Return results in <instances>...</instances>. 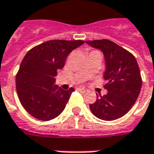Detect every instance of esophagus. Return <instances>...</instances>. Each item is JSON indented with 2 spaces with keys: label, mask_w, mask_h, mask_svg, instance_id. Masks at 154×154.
<instances>
[{
  "label": "esophagus",
  "mask_w": 154,
  "mask_h": 154,
  "mask_svg": "<svg viewBox=\"0 0 154 154\" xmlns=\"http://www.w3.org/2000/svg\"><path fill=\"white\" fill-rule=\"evenodd\" d=\"M77 90H78L79 91H80V92H82V93H86V92L88 91V90L85 89V88H78Z\"/></svg>",
  "instance_id": "esophagus-1"
}]
</instances>
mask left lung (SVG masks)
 Returning a JSON list of instances; mask_svg holds the SVG:
<instances>
[{
    "instance_id": "obj_1",
    "label": "left lung",
    "mask_w": 154,
    "mask_h": 154,
    "mask_svg": "<svg viewBox=\"0 0 154 154\" xmlns=\"http://www.w3.org/2000/svg\"><path fill=\"white\" fill-rule=\"evenodd\" d=\"M103 53L106 63L104 79L107 94L98 95L90 105L94 115L104 121H113L127 114L135 104L142 88V78L135 57L108 39L85 41Z\"/></svg>"
}]
</instances>
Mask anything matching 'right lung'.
Returning <instances> with one entry per match:
<instances>
[{
  "mask_svg": "<svg viewBox=\"0 0 154 154\" xmlns=\"http://www.w3.org/2000/svg\"><path fill=\"white\" fill-rule=\"evenodd\" d=\"M82 40H50L29 50L16 77L17 92L22 106L41 121L57 117L64 110L71 93L55 85L57 71L63 69L68 55L84 44Z\"/></svg>",
  "mask_w": 154,
  "mask_h": 154,
  "instance_id": "add662e5",
  "label": "right lung"
}]
</instances>
